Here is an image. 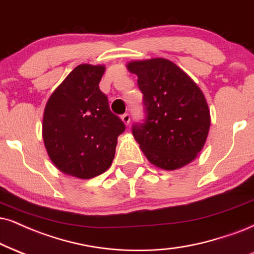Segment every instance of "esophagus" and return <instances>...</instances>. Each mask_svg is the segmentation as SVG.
<instances>
[{
    "label": "esophagus",
    "instance_id": "1",
    "mask_svg": "<svg viewBox=\"0 0 254 254\" xmlns=\"http://www.w3.org/2000/svg\"><path fill=\"white\" fill-rule=\"evenodd\" d=\"M121 120L124 121V124L126 125V126H128V125H129V122H130V117H129V114H127V113H126V114L122 115V117H121Z\"/></svg>",
    "mask_w": 254,
    "mask_h": 254
}]
</instances>
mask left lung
Here are the masks:
<instances>
[{"label": "left lung", "instance_id": "obj_1", "mask_svg": "<svg viewBox=\"0 0 254 254\" xmlns=\"http://www.w3.org/2000/svg\"><path fill=\"white\" fill-rule=\"evenodd\" d=\"M137 76L146 119L132 128L147 160L165 171L184 167L196 158L207 139L211 115L198 84L167 59L129 61Z\"/></svg>", "mask_w": 254, "mask_h": 254}]
</instances>
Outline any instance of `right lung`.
I'll use <instances>...</instances> for the list:
<instances>
[{"mask_svg": "<svg viewBox=\"0 0 254 254\" xmlns=\"http://www.w3.org/2000/svg\"><path fill=\"white\" fill-rule=\"evenodd\" d=\"M103 64H79L47 102L42 136L47 153L62 173L92 179L111 167L125 124L109 109L99 88Z\"/></svg>", "mask_w": 254, "mask_h": 254, "instance_id": "obj_1", "label": "right lung"}]
</instances>
